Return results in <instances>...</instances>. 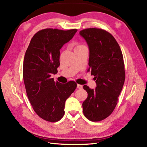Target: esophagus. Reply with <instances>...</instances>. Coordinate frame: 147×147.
Listing matches in <instances>:
<instances>
[{
    "label": "esophagus",
    "mask_w": 147,
    "mask_h": 147,
    "mask_svg": "<svg viewBox=\"0 0 147 147\" xmlns=\"http://www.w3.org/2000/svg\"><path fill=\"white\" fill-rule=\"evenodd\" d=\"M77 88H78V89H82V85L78 84V85H77Z\"/></svg>",
    "instance_id": "obj_1"
}]
</instances>
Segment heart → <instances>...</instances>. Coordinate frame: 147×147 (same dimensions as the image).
<instances>
[{"label": "heart", "instance_id": "obj_1", "mask_svg": "<svg viewBox=\"0 0 147 147\" xmlns=\"http://www.w3.org/2000/svg\"><path fill=\"white\" fill-rule=\"evenodd\" d=\"M81 46H83V45H78V46L77 47H81ZM76 47V48H77Z\"/></svg>", "mask_w": 147, "mask_h": 147}]
</instances>
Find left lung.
Listing matches in <instances>:
<instances>
[{
	"instance_id": "1",
	"label": "left lung",
	"mask_w": 147,
	"mask_h": 147,
	"mask_svg": "<svg viewBox=\"0 0 147 147\" xmlns=\"http://www.w3.org/2000/svg\"><path fill=\"white\" fill-rule=\"evenodd\" d=\"M80 34L89 50V68L96 80L95 89L84 85L88 97L82 103L86 118L99 122L109 116L117 104L125 78L122 53L115 38L104 30L90 28Z\"/></svg>"
}]
</instances>
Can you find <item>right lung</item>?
I'll list each match as a JSON object with an SVG mask.
<instances>
[{"label": "right lung", "mask_w": 147, "mask_h": 147, "mask_svg": "<svg viewBox=\"0 0 147 147\" xmlns=\"http://www.w3.org/2000/svg\"><path fill=\"white\" fill-rule=\"evenodd\" d=\"M77 31L41 30L33 35L25 52L23 78L28 98L36 114L48 122L61 119L66 100L77 87L74 81L61 84L51 78L58 73L59 50Z\"/></svg>", "instance_id": "1"}]
</instances>
